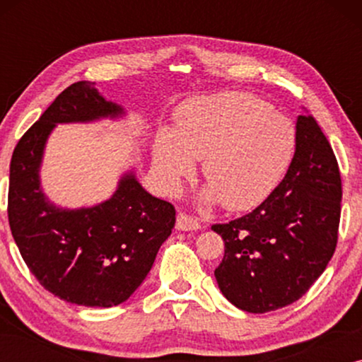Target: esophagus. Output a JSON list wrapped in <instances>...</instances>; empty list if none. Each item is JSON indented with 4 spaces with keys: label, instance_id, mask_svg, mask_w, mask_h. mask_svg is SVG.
Here are the masks:
<instances>
[{
    "label": "esophagus",
    "instance_id": "34e87169",
    "mask_svg": "<svg viewBox=\"0 0 362 362\" xmlns=\"http://www.w3.org/2000/svg\"><path fill=\"white\" fill-rule=\"evenodd\" d=\"M176 229L177 230H197L201 229V222L194 219V217L186 214V212H180L176 217Z\"/></svg>",
    "mask_w": 362,
    "mask_h": 362
}]
</instances>
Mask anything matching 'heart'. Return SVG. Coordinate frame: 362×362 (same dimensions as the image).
<instances>
[{"instance_id": "b5f03b06", "label": "heart", "mask_w": 362, "mask_h": 362, "mask_svg": "<svg viewBox=\"0 0 362 362\" xmlns=\"http://www.w3.org/2000/svg\"><path fill=\"white\" fill-rule=\"evenodd\" d=\"M296 130L284 113L244 92L191 98L175 115V132L156 138L153 163L166 189L175 191L202 160L207 201L227 211L262 204L293 160Z\"/></svg>"}]
</instances>
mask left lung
Returning <instances> with one entry per match:
<instances>
[{"mask_svg":"<svg viewBox=\"0 0 362 362\" xmlns=\"http://www.w3.org/2000/svg\"><path fill=\"white\" fill-rule=\"evenodd\" d=\"M341 175L311 115L296 120V146L275 191L249 214L211 227L224 240L214 270L237 308L267 313L300 300L323 274L338 244Z\"/></svg>","mask_w":362,"mask_h":362,"instance_id":"1","label":"left lung"}]
</instances>
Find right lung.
Returning <instances> with one entry per match:
<instances>
[{
  "label": "right lung",
  "mask_w": 362,
  "mask_h": 362,
  "mask_svg": "<svg viewBox=\"0 0 362 362\" xmlns=\"http://www.w3.org/2000/svg\"><path fill=\"white\" fill-rule=\"evenodd\" d=\"M122 113L93 82H76L59 93L13 151L8 219L14 242L39 284L69 303L108 308L130 298L176 222L175 206L146 192L133 173L122 177L110 199L93 207L62 209L44 196L39 168L56 123Z\"/></svg>",
  "instance_id": "obj_1"
}]
</instances>
